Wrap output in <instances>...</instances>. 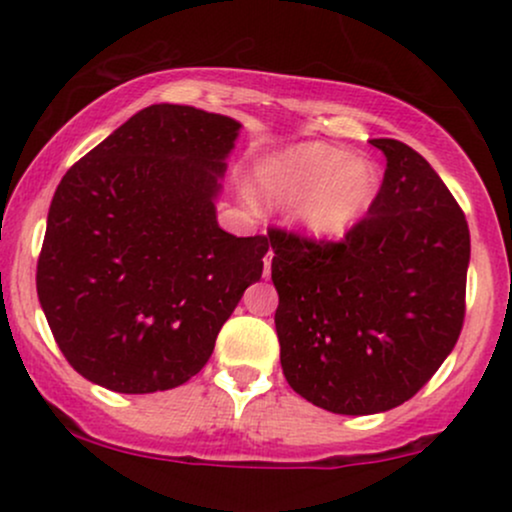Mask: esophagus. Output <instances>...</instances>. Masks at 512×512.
I'll return each instance as SVG.
<instances>
[{"instance_id": "1", "label": "esophagus", "mask_w": 512, "mask_h": 512, "mask_svg": "<svg viewBox=\"0 0 512 512\" xmlns=\"http://www.w3.org/2000/svg\"><path fill=\"white\" fill-rule=\"evenodd\" d=\"M272 260H274V252L269 250L267 255H264V276L272 274Z\"/></svg>"}]
</instances>
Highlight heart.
I'll use <instances>...</instances> for the list:
<instances>
[{
    "label": "heart",
    "instance_id": "1",
    "mask_svg": "<svg viewBox=\"0 0 512 512\" xmlns=\"http://www.w3.org/2000/svg\"><path fill=\"white\" fill-rule=\"evenodd\" d=\"M257 192L279 207H296V221L315 238H342L380 192V170L339 146L310 142L274 154L255 170Z\"/></svg>",
    "mask_w": 512,
    "mask_h": 512
}]
</instances>
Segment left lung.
<instances>
[{
    "mask_svg": "<svg viewBox=\"0 0 512 512\" xmlns=\"http://www.w3.org/2000/svg\"><path fill=\"white\" fill-rule=\"evenodd\" d=\"M368 214L342 240L272 228L281 368L334 414L395 409L424 387L462 332L469 228L424 156L397 139Z\"/></svg>",
    "mask_w": 512,
    "mask_h": 512,
    "instance_id": "1",
    "label": "left lung"
}]
</instances>
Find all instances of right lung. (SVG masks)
Returning <instances> with one entry per match:
<instances>
[{"mask_svg": "<svg viewBox=\"0 0 512 512\" xmlns=\"http://www.w3.org/2000/svg\"><path fill=\"white\" fill-rule=\"evenodd\" d=\"M240 122L149 105L67 170L35 286L76 373L122 395L197 375L262 276L267 236L236 238L214 199Z\"/></svg>", "mask_w": 512, "mask_h": 512, "instance_id": "1", "label": "right lung"}]
</instances>
